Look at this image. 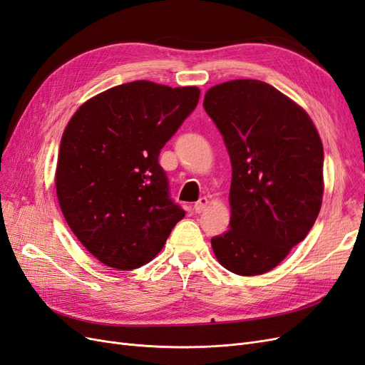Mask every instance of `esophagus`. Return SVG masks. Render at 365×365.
Masks as SVG:
<instances>
[{
	"label": "esophagus",
	"instance_id": "34e87169",
	"mask_svg": "<svg viewBox=\"0 0 365 365\" xmlns=\"http://www.w3.org/2000/svg\"><path fill=\"white\" fill-rule=\"evenodd\" d=\"M207 205H208V200H207V197H201V200L197 201V202H195V205H193L195 213H202Z\"/></svg>",
	"mask_w": 365,
	"mask_h": 365
}]
</instances>
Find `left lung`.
Wrapping results in <instances>:
<instances>
[{
  "label": "left lung",
  "mask_w": 365,
  "mask_h": 365,
  "mask_svg": "<svg viewBox=\"0 0 365 365\" xmlns=\"http://www.w3.org/2000/svg\"><path fill=\"white\" fill-rule=\"evenodd\" d=\"M204 108L231 161L230 230L215 256L239 275L268 272L314 227L323 201V143L311 117L269 83L230 81L210 88Z\"/></svg>",
  "instance_id": "1"
}]
</instances>
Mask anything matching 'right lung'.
I'll return each instance as SVG.
<instances>
[{"instance_id": "1", "label": "right lung", "mask_w": 365, "mask_h": 365, "mask_svg": "<svg viewBox=\"0 0 365 365\" xmlns=\"http://www.w3.org/2000/svg\"><path fill=\"white\" fill-rule=\"evenodd\" d=\"M200 94L196 86L129 82L90 98L65 128L54 178L59 205L74 236L106 267L149 263L184 217L158 157Z\"/></svg>"}]
</instances>
